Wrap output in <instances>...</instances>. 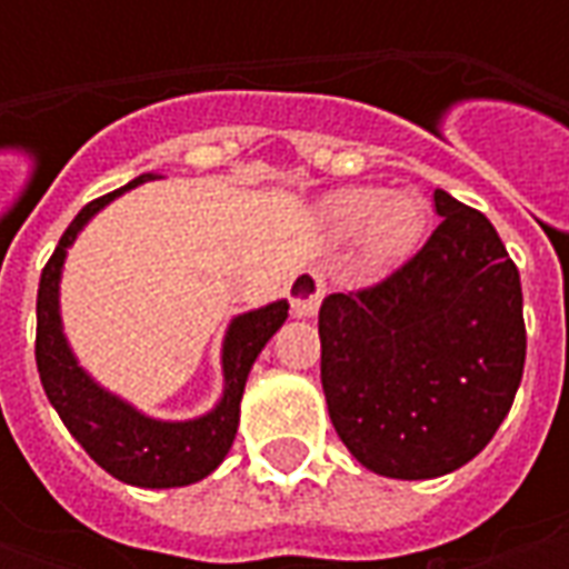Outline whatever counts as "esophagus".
I'll return each mask as SVG.
<instances>
[{
  "mask_svg": "<svg viewBox=\"0 0 569 569\" xmlns=\"http://www.w3.org/2000/svg\"><path fill=\"white\" fill-rule=\"evenodd\" d=\"M322 295H326V278H322L319 269H297V272L291 274V281H288V297H291L295 317H317Z\"/></svg>",
  "mask_w": 569,
  "mask_h": 569,
  "instance_id": "obj_1",
  "label": "esophagus"
}]
</instances>
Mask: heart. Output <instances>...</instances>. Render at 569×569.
Segmentation results:
<instances>
[{"label": "heart", "mask_w": 569, "mask_h": 569, "mask_svg": "<svg viewBox=\"0 0 569 569\" xmlns=\"http://www.w3.org/2000/svg\"><path fill=\"white\" fill-rule=\"evenodd\" d=\"M427 202L418 192L382 189H341L326 202V221L336 237H358L361 256L370 266H396L418 250L427 230Z\"/></svg>", "instance_id": "obj_1"}]
</instances>
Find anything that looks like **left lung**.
<instances>
[{
	"label": "left lung",
	"instance_id": "obj_1",
	"mask_svg": "<svg viewBox=\"0 0 569 569\" xmlns=\"http://www.w3.org/2000/svg\"><path fill=\"white\" fill-rule=\"evenodd\" d=\"M440 228L399 272L319 307L341 443L382 478L462 469L503 425L526 363L522 284L493 224L433 189Z\"/></svg>",
	"mask_w": 569,
	"mask_h": 569
}]
</instances>
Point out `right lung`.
Segmentation results:
<instances>
[{
    "label": "right lung",
    "mask_w": 569,
    "mask_h": 569,
    "mask_svg": "<svg viewBox=\"0 0 569 569\" xmlns=\"http://www.w3.org/2000/svg\"><path fill=\"white\" fill-rule=\"evenodd\" d=\"M148 180H161V177L142 173L129 187L84 206L62 233L59 247L40 274V291H37V370L56 415L100 469L132 488H187L208 478L224 462L237 437L240 399L252 363L274 332L284 326L291 303L281 297L230 319L221 341V377H224L221 399L199 418H187V421L151 418L132 402H126L122 396L103 389L78 363L76 351L66 339L62 310H59V281H62L69 247L76 243L84 224L117 196L142 187Z\"/></svg>",
    "instance_id": "add662e5"
}]
</instances>
